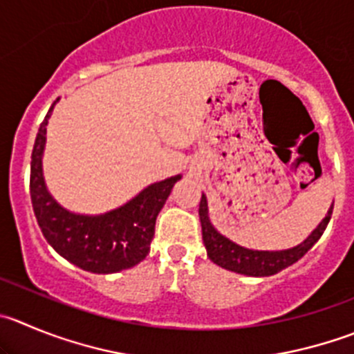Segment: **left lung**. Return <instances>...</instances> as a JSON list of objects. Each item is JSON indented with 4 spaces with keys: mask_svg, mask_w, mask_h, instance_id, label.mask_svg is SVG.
<instances>
[{
    "mask_svg": "<svg viewBox=\"0 0 354 354\" xmlns=\"http://www.w3.org/2000/svg\"><path fill=\"white\" fill-rule=\"evenodd\" d=\"M332 205L326 212L325 218L318 224L315 231L306 238L297 247L287 248V250H250L236 245L230 238L222 236L208 218V203L207 196L201 194L200 201V222H201V234H203V243L207 248V254L212 262H215L221 268L227 271L240 272L247 276H271L280 272L281 269L295 264L301 257L311 250L313 245L322 238L323 231L326 230V224L332 217Z\"/></svg>",
    "mask_w": 354,
    "mask_h": 354,
    "instance_id": "obj_1",
    "label": "left lung"
}]
</instances>
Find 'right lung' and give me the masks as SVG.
I'll use <instances>...</instances> for the list:
<instances>
[{
  "label": "right lung",
  "instance_id": "add662e5",
  "mask_svg": "<svg viewBox=\"0 0 354 354\" xmlns=\"http://www.w3.org/2000/svg\"><path fill=\"white\" fill-rule=\"evenodd\" d=\"M53 107L55 102L39 124L31 156L29 187L43 236L57 254L85 271L109 274L133 268L149 254L156 217L180 175L151 184L129 203L106 214L83 215L66 210L48 193L43 177L46 124Z\"/></svg>",
  "mask_w": 354,
  "mask_h": 354
}]
</instances>
